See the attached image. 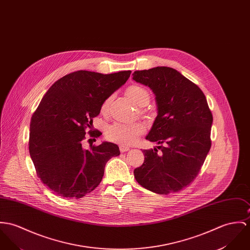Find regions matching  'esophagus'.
Instances as JSON below:
<instances>
[{
	"instance_id": "1",
	"label": "esophagus",
	"mask_w": 250,
	"mask_h": 250,
	"mask_svg": "<svg viewBox=\"0 0 250 250\" xmlns=\"http://www.w3.org/2000/svg\"><path fill=\"white\" fill-rule=\"evenodd\" d=\"M119 150L121 153H124V152H127L130 150V148L128 146H125V145H120L119 146Z\"/></svg>"
}]
</instances>
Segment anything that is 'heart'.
Returning a JSON list of instances; mask_svg holds the SVG:
<instances>
[{"label":"heart","instance_id":"obj_1","mask_svg":"<svg viewBox=\"0 0 250 250\" xmlns=\"http://www.w3.org/2000/svg\"><path fill=\"white\" fill-rule=\"evenodd\" d=\"M127 95L129 98L138 106H144L148 103L150 95L146 89L138 85L130 86L127 91ZM109 99H107L101 108L103 113H106L108 110ZM145 132V125L141 122L136 123H121L115 122L110 125L106 130V136L109 140L120 144H132Z\"/></svg>","mask_w":250,"mask_h":250}]
</instances>
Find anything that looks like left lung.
<instances>
[{
    "label": "left lung",
    "mask_w": 250,
    "mask_h": 250,
    "mask_svg": "<svg viewBox=\"0 0 250 250\" xmlns=\"http://www.w3.org/2000/svg\"><path fill=\"white\" fill-rule=\"evenodd\" d=\"M133 79L156 95L158 115L146 139L160 144L143 150L134 171L142 187L160 195L179 192L198 176L211 148L213 115L205 93L175 68L136 70Z\"/></svg>",
    "instance_id": "obj_1"
}]
</instances>
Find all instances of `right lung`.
<instances>
[{"instance_id":"add662e5","label":"right lung","mask_w":250,"mask_h":250,"mask_svg":"<svg viewBox=\"0 0 250 250\" xmlns=\"http://www.w3.org/2000/svg\"><path fill=\"white\" fill-rule=\"evenodd\" d=\"M131 70L111 74L77 70L57 80L31 117L29 154L41 182L64 198H82L102 181L105 165L120 155L112 142L83 149L103 103L126 83ZM97 137L100 132L89 131Z\"/></svg>"}]
</instances>
